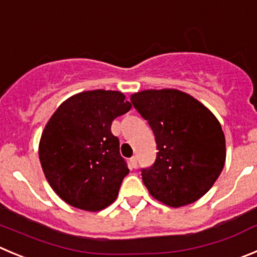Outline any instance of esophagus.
Returning a JSON list of instances; mask_svg holds the SVG:
<instances>
[{"instance_id": "1", "label": "esophagus", "mask_w": 257, "mask_h": 257, "mask_svg": "<svg viewBox=\"0 0 257 257\" xmlns=\"http://www.w3.org/2000/svg\"><path fill=\"white\" fill-rule=\"evenodd\" d=\"M129 165H131V169H136V167H137V157H136V156H133V157L129 160Z\"/></svg>"}]
</instances>
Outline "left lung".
<instances>
[{
    "mask_svg": "<svg viewBox=\"0 0 257 257\" xmlns=\"http://www.w3.org/2000/svg\"><path fill=\"white\" fill-rule=\"evenodd\" d=\"M133 106L155 134L157 156L142 170L148 193L172 208L188 205L209 191L226 162L219 120L199 100L176 88L131 95Z\"/></svg>",
    "mask_w": 257,
    "mask_h": 257,
    "instance_id": "left-lung-1",
    "label": "left lung"
}]
</instances>
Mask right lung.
<instances>
[{
    "label": "right lung",
    "instance_id": "add662e5",
    "mask_svg": "<svg viewBox=\"0 0 257 257\" xmlns=\"http://www.w3.org/2000/svg\"><path fill=\"white\" fill-rule=\"evenodd\" d=\"M132 104L120 91H83L64 100L39 142L43 172L67 204L99 212L117 198L129 169L110 126Z\"/></svg>",
    "mask_w": 257,
    "mask_h": 257
}]
</instances>
